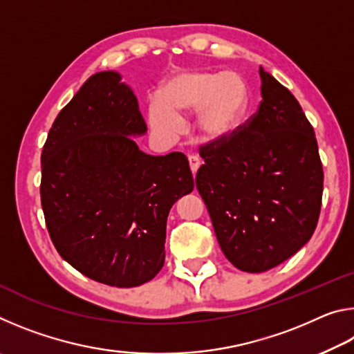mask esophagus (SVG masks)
I'll return each instance as SVG.
<instances>
[{
    "label": "esophagus",
    "mask_w": 354,
    "mask_h": 354,
    "mask_svg": "<svg viewBox=\"0 0 354 354\" xmlns=\"http://www.w3.org/2000/svg\"><path fill=\"white\" fill-rule=\"evenodd\" d=\"M189 165H190V170H192V173H195L198 171V169H200V165H201V160H200V158L198 156H195V154H189Z\"/></svg>",
    "instance_id": "34e87169"
}]
</instances>
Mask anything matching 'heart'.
Returning a JSON list of instances; mask_svg holds the SVG:
<instances>
[{
	"label": "heart",
	"instance_id": "obj_1",
	"mask_svg": "<svg viewBox=\"0 0 354 354\" xmlns=\"http://www.w3.org/2000/svg\"><path fill=\"white\" fill-rule=\"evenodd\" d=\"M250 106V91L243 77L226 71L192 70L170 76L159 100L148 107V120L156 133L171 137L183 115L195 112V129L209 142H223L242 127Z\"/></svg>",
	"mask_w": 354,
	"mask_h": 354
}]
</instances>
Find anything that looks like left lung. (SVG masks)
Here are the masks:
<instances>
[{
    "label": "left lung",
    "mask_w": 354,
    "mask_h": 354,
    "mask_svg": "<svg viewBox=\"0 0 354 354\" xmlns=\"http://www.w3.org/2000/svg\"><path fill=\"white\" fill-rule=\"evenodd\" d=\"M259 109L223 142L201 148L195 183L232 266L261 273L313 237L323 169L314 128L295 97L262 67Z\"/></svg>",
    "instance_id": "1"
}]
</instances>
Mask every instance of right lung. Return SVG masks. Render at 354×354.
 <instances>
[{"label":"right lung","mask_w":354,"mask_h":354,"mask_svg":"<svg viewBox=\"0 0 354 354\" xmlns=\"http://www.w3.org/2000/svg\"><path fill=\"white\" fill-rule=\"evenodd\" d=\"M139 103L118 71H100L59 112L41 151L51 241L77 272L113 287L151 281L165 261L167 217L194 190L183 153L151 156Z\"/></svg>","instance_id":"right-lung-1"}]
</instances>
